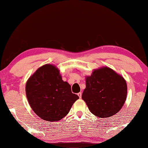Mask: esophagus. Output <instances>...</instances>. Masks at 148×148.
<instances>
[{
  "instance_id": "esophagus-1",
  "label": "esophagus",
  "mask_w": 148,
  "mask_h": 148,
  "mask_svg": "<svg viewBox=\"0 0 148 148\" xmlns=\"http://www.w3.org/2000/svg\"><path fill=\"white\" fill-rule=\"evenodd\" d=\"M78 96H79L80 98H81V97H82V92H79V93H78Z\"/></svg>"
}]
</instances>
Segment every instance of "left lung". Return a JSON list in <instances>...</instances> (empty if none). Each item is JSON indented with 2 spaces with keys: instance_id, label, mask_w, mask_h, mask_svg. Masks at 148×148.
<instances>
[{
  "instance_id": "left-lung-1",
  "label": "left lung",
  "mask_w": 148,
  "mask_h": 148,
  "mask_svg": "<svg viewBox=\"0 0 148 148\" xmlns=\"http://www.w3.org/2000/svg\"><path fill=\"white\" fill-rule=\"evenodd\" d=\"M85 84L82 98L95 116L110 117L123 107L127 94L126 81L111 68L95 69L90 76L85 77Z\"/></svg>"
}]
</instances>
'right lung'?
I'll list each match as a JSON object with an SVG mask.
<instances>
[{"label": "right lung", "instance_id": "right-lung-1", "mask_svg": "<svg viewBox=\"0 0 148 148\" xmlns=\"http://www.w3.org/2000/svg\"><path fill=\"white\" fill-rule=\"evenodd\" d=\"M25 91L33 111L48 121L63 119L79 99L71 92L70 85L62 80L57 66L51 64L42 66L29 77Z\"/></svg>", "mask_w": 148, "mask_h": 148}]
</instances>
